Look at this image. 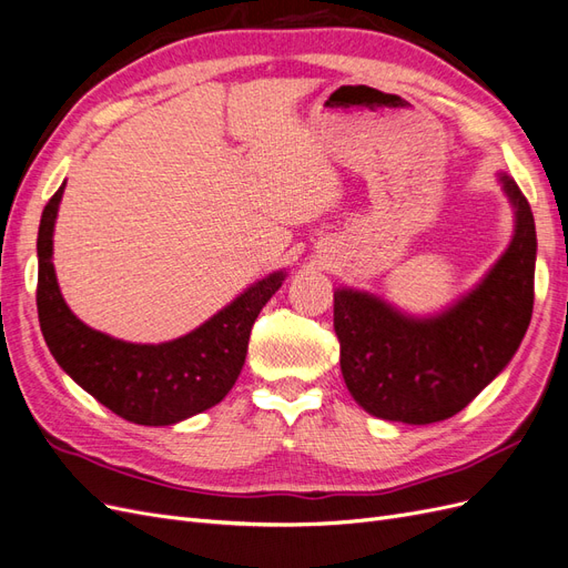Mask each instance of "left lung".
<instances>
[{"label": "left lung", "instance_id": "8db88e82", "mask_svg": "<svg viewBox=\"0 0 568 568\" xmlns=\"http://www.w3.org/2000/svg\"><path fill=\"white\" fill-rule=\"evenodd\" d=\"M515 235L486 278L438 316L415 318L368 292H335L339 365L375 417L429 425L460 413L515 356L534 314L536 222L517 181L500 174Z\"/></svg>", "mask_w": 568, "mask_h": 568}]
</instances>
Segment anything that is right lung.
<instances>
[{
  "label": "right lung",
  "mask_w": 568,
  "mask_h": 568,
  "mask_svg": "<svg viewBox=\"0 0 568 568\" xmlns=\"http://www.w3.org/2000/svg\"><path fill=\"white\" fill-rule=\"evenodd\" d=\"M63 189L65 181L47 203L38 233V314L51 356L87 394L134 425H176L216 406L241 375L252 325L285 273L257 281L193 333L172 342L132 344L91 331L68 308L51 262Z\"/></svg>",
  "instance_id": "right-lung-1"
}]
</instances>
